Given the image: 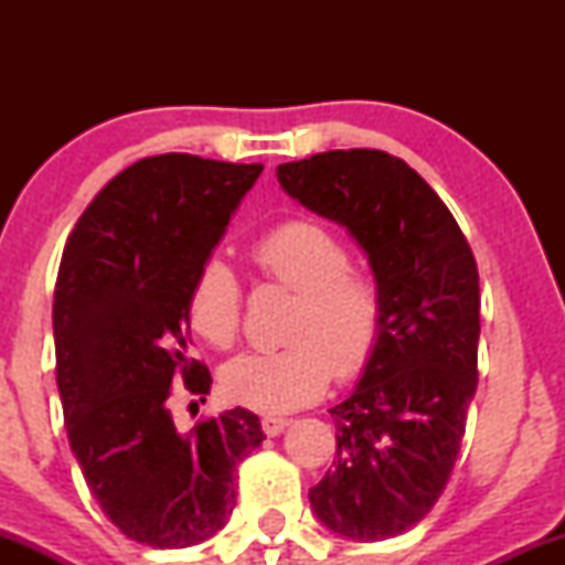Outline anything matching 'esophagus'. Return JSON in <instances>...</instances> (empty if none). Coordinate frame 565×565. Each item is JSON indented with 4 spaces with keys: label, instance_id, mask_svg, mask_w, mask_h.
Masks as SVG:
<instances>
[{
    "label": "esophagus",
    "instance_id": "1",
    "mask_svg": "<svg viewBox=\"0 0 565 565\" xmlns=\"http://www.w3.org/2000/svg\"><path fill=\"white\" fill-rule=\"evenodd\" d=\"M287 425H289V419H284V417H263V433L265 436H281L284 430H287Z\"/></svg>",
    "mask_w": 565,
    "mask_h": 565
}]
</instances>
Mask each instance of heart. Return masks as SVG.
<instances>
[{
    "label": "heart",
    "instance_id": "heart-1",
    "mask_svg": "<svg viewBox=\"0 0 565 565\" xmlns=\"http://www.w3.org/2000/svg\"><path fill=\"white\" fill-rule=\"evenodd\" d=\"M265 278L297 291L278 350H249L220 372L233 404L287 414L327 393L332 372L353 380L374 359L382 337V291L350 268L348 246L313 220L295 217L263 233L249 249ZM244 289L220 257L199 265L188 289V321L210 345L231 348L242 329Z\"/></svg>",
    "mask_w": 565,
    "mask_h": 565
}]
</instances>
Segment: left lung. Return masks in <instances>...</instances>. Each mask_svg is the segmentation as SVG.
Listing matches in <instances>:
<instances>
[{
  "label": "left lung",
  "mask_w": 565,
  "mask_h": 565,
  "mask_svg": "<svg viewBox=\"0 0 565 565\" xmlns=\"http://www.w3.org/2000/svg\"><path fill=\"white\" fill-rule=\"evenodd\" d=\"M278 183L366 252L382 337L350 398L329 408L337 459L310 489L334 534H404L449 483L478 385L481 295L468 238L404 159L374 148L278 164Z\"/></svg>",
  "instance_id": "obj_1"
}]
</instances>
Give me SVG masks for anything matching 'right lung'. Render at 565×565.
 I'll use <instances>...</instances> for the list:
<instances>
[{
	"label": "right lung",
	"instance_id": "obj_1",
	"mask_svg": "<svg viewBox=\"0 0 565 565\" xmlns=\"http://www.w3.org/2000/svg\"><path fill=\"white\" fill-rule=\"evenodd\" d=\"M260 172L191 153L140 159L97 193L63 249L53 332L68 444L108 521L148 547L217 534L236 465L265 438L242 406L180 433L167 401L178 374L210 393V369L185 355L188 289Z\"/></svg>",
	"mask_w": 565,
	"mask_h": 565
}]
</instances>
